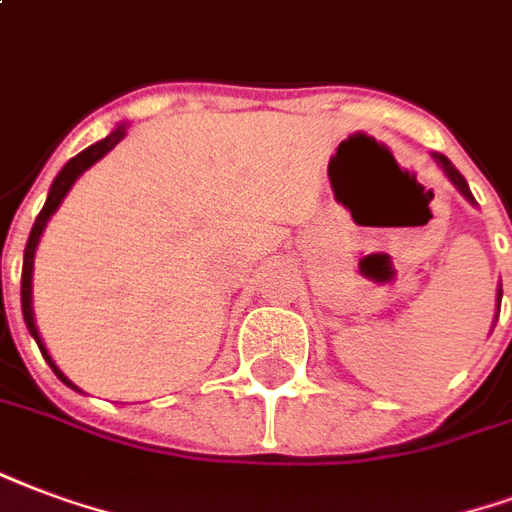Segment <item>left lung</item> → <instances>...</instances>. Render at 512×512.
<instances>
[{
	"label": "left lung",
	"instance_id": "left-lung-1",
	"mask_svg": "<svg viewBox=\"0 0 512 512\" xmlns=\"http://www.w3.org/2000/svg\"><path fill=\"white\" fill-rule=\"evenodd\" d=\"M431 157H434V162H437L439 168H442V173L448 176L450 184H453V187H456L458 192H461V195H464V198H467L469 203H472V206H475V198H472V192H469L467 179H464V176H461V173H458V170L453 168V162H450L448 157H445V154H437V151H434ZM499 304H502V285L497 287V317H499ZM494 323H497V320H494Z\"/></svg>",
	"mask_w": 512,
	"mask_h": 512
}]
</instances>
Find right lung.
<instances>
[{
	"mask_svg": "<svg viewBox=\"0 0 512 512\" xmlns=\"http://www.w3.org/2000/svg\"><path fill=\"white\" fill-rule=\"evenodd\" d=\"M127 135V121H121V124H116L111 130V135L108 138L97 140V143H92L89 149H83L81 154H75L73 160L67 162L59 173H56L54 184H51V189H48V198H45V206L43 211L37 214V219H34L32 225V233H29V241H26V249H24V271H21V309H24V323L26 328H29V333H32V339L37 342V347H40V352H43V358L48 361V366L54 369V374L59 377V380L67 385V388H73V391L83 393L78 385H75L67 374L56 366V361L51 358V352H48V347H45L43 336H40V331H37V323H34V309H32V276H34V252H37V244H40V236H43L45 225H48V219L54 217L56 208L62 206V200L67 198V192L73 189V184L78 179H81L86 170L92 168L94 162H100L108 151L119 143L121 138Z\"/></svg>",
	"mask_w": 512,
	"mask_h": 512,
	"instance_id": "add662e5",
	"label": "right lung"
}]
</instances>
